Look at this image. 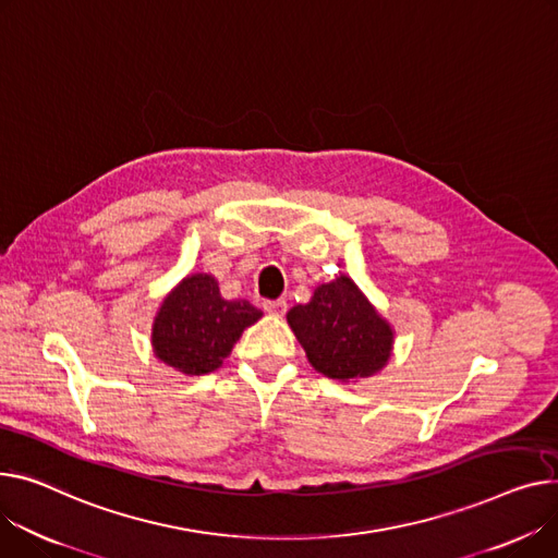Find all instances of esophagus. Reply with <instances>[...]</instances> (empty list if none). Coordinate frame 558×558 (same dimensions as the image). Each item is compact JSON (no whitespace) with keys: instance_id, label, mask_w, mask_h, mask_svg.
Wrapping results in <instances>:
<instances>
[{"instance_id":"1","label":"esophagus","mask_w":558,"mask_h":558,"mask_svg":"<svg viewBox=\"0 0 558 558\" xmlns=\"http://www.w3.org/2000/svg\"><path fill=\"white\" fill-rule=\"evenodd\" d=\"M263 307H265V312H269V314H274V316H282L284 310H287V303L280 301V299H278V301H265Z\"/></svg>"}]
</instances>
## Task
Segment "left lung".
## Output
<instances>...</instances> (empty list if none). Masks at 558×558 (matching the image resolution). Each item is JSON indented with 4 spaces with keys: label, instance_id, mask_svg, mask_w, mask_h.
I'll return each mask as SVG.
<instances>
[{
    "label": "left lung",
    "instance_id": "left-lung-1",
    "mask_svg": "<svg viewBox=\"0 0 558 558\" xmlns=\"http://www.w3.org/2000/svg\"><path fill=\"white\" fill-rule=\"evenodd\" d=\"M287 323L312 367L329 379L373 377L392 356V325L345 274L318 284L310 303L287 312Z\"/></svg>",
    "mask_w": 558,
    "mask_h": 558
}]
</instances>
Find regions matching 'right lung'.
Instances as JSON below:
<instances>
[{
  "label": "right lung",
  "instance_id": "right-lung-1",
  "mask_svg": "<svg viewBox=\"0 0 558 558\" xmlns=\"http://www.w3.org/2000/svg\"><path fill=\"white\" fill-rule=\"evenodd\" d=\"M263 318L248 301H227L210 274H189L155 314L153 352L185 377L213 373L231 354L242 331Z\"/></svg>",
  "mask_w": 558,
  "mask_h": 558
}]
</instances>
